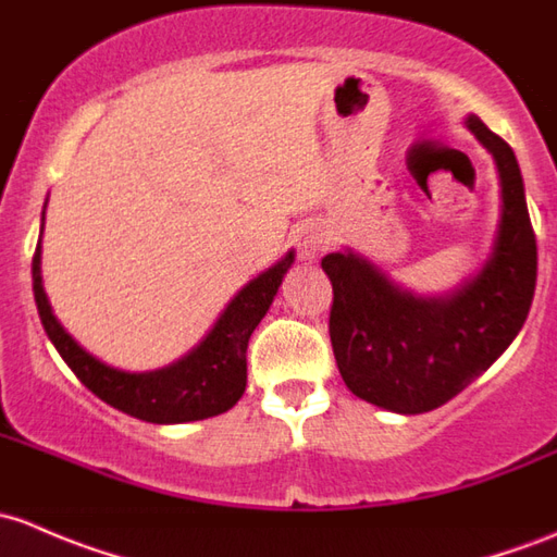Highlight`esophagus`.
<instances>
[{"mask_svg": "<svg viewBox=\"0 0 557 557\" xmlns=\"http://www.w3.org/2000/svg\"><path fill=\"white\" fill-rule=\"evenodd\" d=\"M330 238H326V231L321 222H306L295 231V246L300 251L302 260H317L321 251L326 249Z\"/></svg>", "mask_w": 557, "mask_h": 557, "instance_id": "1", "label": "esophagus"}]
</instances>
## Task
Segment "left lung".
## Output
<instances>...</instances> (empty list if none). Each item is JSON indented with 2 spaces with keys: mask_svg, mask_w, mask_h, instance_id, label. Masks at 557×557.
Masks as SVG:
<instances>
[{
  "mask_svg": "<svg viewBox=\"0 0 557 557\" xmlns=\"http://www.w3.org/2000/svg\"><path fill=\"white\" fill-rule=\"evenodd\" d=\"M493 154L502 214L488 260L443 295H416L354 249L332 251L330 337L346 386L383 410L418 416L461 394L509 348L536 289V238L512 147L478 114L463 120Z\"/></svg>",
  "mask_w": 557,
  "mask_h": 557,
  "instance_id": "1",
  "label": "left lung"
}]
</instances>
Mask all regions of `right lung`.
<instances>
[{
    "mask_svg": "<svg viewBox=\"0 0 557 557\" xmlns=\"http://www.w3.org/2000/svg\"><path fill=\"white\" fill-rule=\"evenodd\" d=\"M292 262H295V251H286L276 265L251 278L227 302L225 311L193 351L150 372H125L104 364L94 354L85 351L55 319L42 286V233H39L37 251L32 260L34 300H37L39 319H42L55 351L96 397L147 423L203 421V418L231 410L244 397L246 346H249L255 326L271 308Z\"/></svg>",
    "mask_w": 557,
    "mask_h": 557,
    "instance_id": "obj_1",
    "label": "right lung"
}]
</instances>
